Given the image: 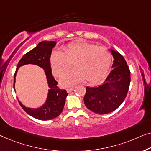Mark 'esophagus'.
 I'll return each instance as SVG.
<instances>
[{"mask_svg":"<svg viewBox=\"0 0 151 151\" xmlns=\"http://www.w3.org/2000/svg\"><path fill=\"white\" fill-rule=\"evenodd\" d=\"M73 90H74V88H68L66 90L68 93H71L73 91Z\"/></svg>","mask_w":151,"mask_h":151,"instance_id":"34e87169","label":"esophagus"}]
</instances>
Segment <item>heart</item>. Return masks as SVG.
Returning a JSON list of instances; mask_svg holds the SVG:
<instances>
[{"label": "heart", "instance_id": "obj_1", "mask_svg": "<svg viewBox=\"0 0 151 151\" xmlns=\"http://www.w3.org/2000/svg\"><path fill=\"white\" fill-rule=\"evenodd\" d=\"M111 60L107 48L83 41L69 44L62 52L55 50L50 57L52 71L57 77H62L72 64L75 67V70L61 78L63 86H73L83 80L90 84L100 81L108 74Z\"/></svg>", "mask_w": 151, "mask_h": 151}]
</instances>
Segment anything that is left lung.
I'll use <instances>...</instances> for the list:
<instances>
[{
	"mask_svg": "<svg viewBox=\"0 0 151 151\" xmlns=\"http://www.w3.org/2000/svg\"><path fill=\"white\" fill-rule=\"evenodd\" d=\"M111 50L114 57L113 70L103 85L86 88L83 98L88 109L98 114H107L120 107L128 92L131 81L130 70L121 54Z\"/></svg>",
	"mask_w": 151,
	"mask_h": 151,
	"instance_id": "8db88e82",
	"label": "left lung"
}]
</instances>
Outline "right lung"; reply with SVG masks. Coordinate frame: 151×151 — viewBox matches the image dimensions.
Instances as JSON below:
<instances>
[{"instance_id": "1", "label": "right lung", "mask_w": 151, "mask_h": 151, "mask_svg": "<svg viewBox=\"0 0 151 151\" xmlns=\"http://www.w3.org/2000/svg\"><path fill=\"white\" fill-rule=\"evenodd\" d=\"M55 45V41H42L35 48L23 56L18 63L14 78V88L15 90L16 73L19 68L26 64H34L41 67L44 70L47 78L48 88V96L44 104L40 107L29 108L23 105L18 100L22 109L29 115L38 120H49L57 118L63 111L65 99L68 96L66 90H60L57 86L58 83L52 75L50 57L52 50Z\"/></svg>"}]
</instances>
